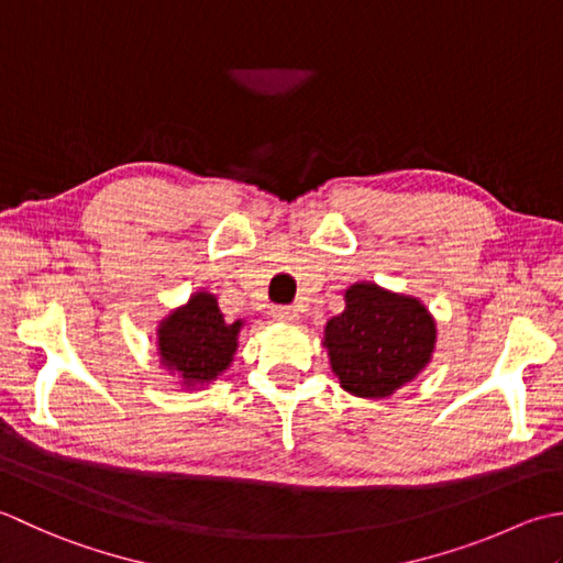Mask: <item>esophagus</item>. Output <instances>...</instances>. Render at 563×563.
<instances>
[{"label": "esophagus", "instance_id": "34e87169", "mask_svg": "<svg viewBox=\"0 0 563 563\" xmlns=\"http://www.w3.org/2000/svg\"><path fill=\"white\" fill-rule=\"evenodd\" d=\"M272 318L279 320V323H296L298 311L294 306H274L272 308Z\"/></svg>", "mask_w": 563, "mask_h": 563}]
</instances>
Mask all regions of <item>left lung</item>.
Wrapping results in <instances>:
<instances>
[{
	"label": "left lung",
	"mask_w": 563,
	"mask_h": 563,
	"mask_svg": "<svg viewBox=\"0 0 563 563\" xmlns=\"http://www.w3.org/2000/svg\"><path fill=\"white\" fill-rule=\"evenodd\" d=\"M434 320L418 298L354 284L345 311L325 325V347L340 386L360 398H386L432 357Z\"/></svg>",
	"instance_id": "8db88e82"
}]
</instances>
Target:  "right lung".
<instances>
[{
    "instance_id": "right-lung-1",
    "label": "right lung",
    "mask_w": 563,
    "mask_h": 563,
    "mask_svg": "<svg viewBox=\"0 0 563 563\" xmlns=\"http://www.w3.org/2000/svg\"><path fill=\"white\" fill-rule=\"evenodd\" d=\"M240 325V320L228 323L218 311L216 296L194 294L159 325V360L187 386L209 384L233 362Z\"/></svg>"
}]
</instances>
